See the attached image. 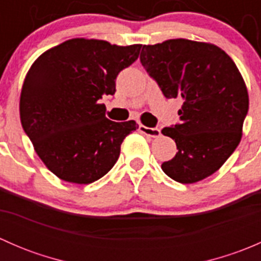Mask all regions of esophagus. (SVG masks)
<instances>
[{
	"mask_svg": "<svg viewBox=\"0 0 261 261\" xmlns=\"http://www.w3.org/2000/svg\"><path fill=\"white\" fill-rule=\"evenodd\" d=\"M139 130H140L141 134H144V135H146V136H150V138H152V139H158L160 136V130H159V128L147 127V126L141 125Z\"/></svg>",
	"mask_w": 261,
	"mask_h": 261,
	"instance_id": "1",
	"label": "esophagus"
}]
</instances>
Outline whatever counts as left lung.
I'll return each instance as SVG.
<instances>
[{
	"label": "left lung",
	"mask_w": 261,
	"mask_h": 261,
	"mask_svg": "<svg viewBox=\"0 0 261 261\" xmlns=\"http://www.w3.org/2000/svg\"><path fill=\"white\" fill-rule=\"evenodd\" d=\"M140 60L167 98L183 99L179 125L162 130L178 149L163 172L183 184L212 175L240 144L249 110L235 62L215 44L188 39L144 45Z\"/></svg>",
	"instance_id": "left-lung-1"
}]
</instances>
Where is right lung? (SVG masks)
Returning a JSON list of instances; mask_svg holds the SVG:
<instances>
[{
	"mask_svg": "<svg viewBox=\"0 0 261 261\" xmlns=\"http://www.w3.org/2000/svg\"><path fill=\"white\" fill-rule=\"evenodd\" d=\"M141 46L74 38L31 64L21 88V125L41 162L62 180L89 184L103 177L123 139L139 128L134 120H109L99 99L115 93L116 77L138 59Z\"/></svg>",
	"mask_w": 261,
	"mask_h": 261,
	"instance_id": "right-lung-1",
	"label": "right lung"
}]
</instances>
